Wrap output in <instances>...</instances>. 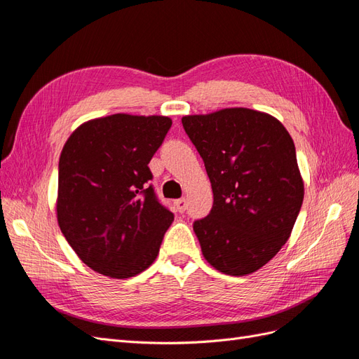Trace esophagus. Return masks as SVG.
Segmentation results:
<instances>
[{
    "instance_id": "esophagus-1",
    "label": "esophagus",
    "mask_w": 359,
    "mask_h": 359,
    "mask_svg": "<svg viewBox=\"0 0 359 359\" xmlns=\"http://www.w3.org/2000/svg\"><path fill=\"white\" fill-rule=\"evenodd\" d=\"M175 206H177V210H178L180 212L186 211V210H187V201H186V198H181V199L175 201Z\"/></svg>"
}]
</instances>
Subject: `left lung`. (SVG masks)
<instances>
[{
  "label": "left lung",
  "instance_id": "1",
  "mask_svg": "<svg viewBox=\"0 0 359 359\" xmlns=\"http://www.w3.org/2000/svg\"><path fill=\"white\" fill-rule=\"evenodd\" d=\"M214 203L193 223L202 255L220 273L252 274L289 240L304 199L295 145L278 119L247 107L182 116Z\"/></svg>",
  "mask_w": 359,
  "mask_h": 359
}]
</instances>
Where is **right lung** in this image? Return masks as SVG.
Wrapping results in <instances>:
<instances>
[{
    "label": "right lung",
    "mask_w": 359,
    "mask_h": 359,
    "mask_svg": "<svg viewBox=\"0 0 359 359\" xmlns=\"http://www.w3.org/2000/svg\"><path fill=\"white\" fill-rule=\"evenodd\" d=\"M172 119L115 114L67 139L58 165L57 219L85 265L128 278L154 262L173 214L161 205L148 163Z\"/></svg>",
    "instance_id": "add662e5"
}]
</instances>
